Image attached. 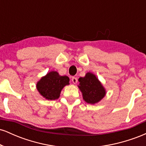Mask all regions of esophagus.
Here are the masks:
<instances>
[{
    "label": "esophagus",
    "mask_w": 146,
    "mask_h": 146,
    "mask_svg": "<svg viewBox=\"0 0 146 146\" xmlns=\"http://www.w3.org/2000/svg\"><path fill=\"white\" fill-rule=\"evenodd\" d=\"M72 82H73V84H76L78 82V79H77V78H75V77H73L72 78Z\"/></svg>",
    "instance_id": "34e87169"
}]
</instances>
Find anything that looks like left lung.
<instances>
[{
	"instance_id": "1",
	"label": "left lung",
	"mask_w": 146,
	"mask_h": 146,
	"mask_svg": "<svg viewBox=\"0 0 146 146\" xmlns=\"http://www.w3.org/2000/svg\"><path fill=\"white\" fill-rule=\"evenodd\" d=\"M78 81L80 82L78 87L86 103L95 104L105 96V88L93 73H87L84 78H79Z\"/></svg>"
}]
</instances>
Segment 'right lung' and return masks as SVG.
Instances as JSON below:
<instances>
[{"instance_id":"obj_1","label":"right lung","mask_w":146,"mask_h":146,"mask_svg":"<svg viewBox=\"0 0 146 146\" xmlns=\"http://www.w3.org/2000/svg\"><path fill=\"white\" fill-rule=\"evenodd\" d=\"M68 84V77L61 76L57 71H51L37 82L36 88L43 98L48 100H55L60 98L61 90Z\"/></svg>"}]
</instances>
